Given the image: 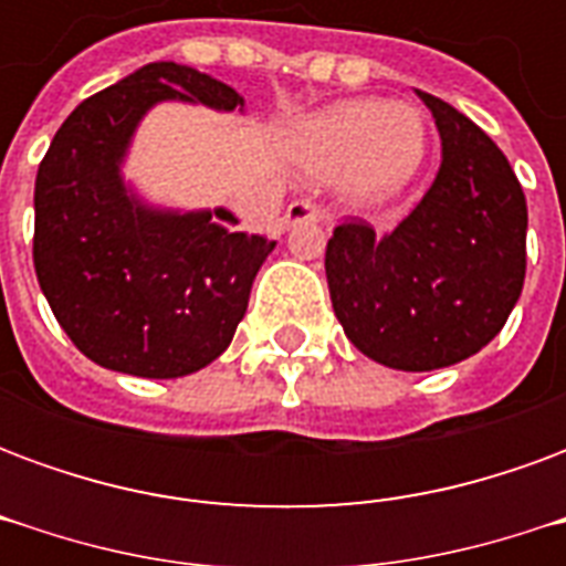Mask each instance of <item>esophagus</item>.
<instances>
[{"mask_svg":"<svg viewBox=\"0 0 566 566\" xmlns=\"http://www.w3.org/2000/svg\"><path fill=\"white\" fill-rule=\"evenodd\" d=\"M318 221H324V211H321L315 202H308V199H294V202L287 206V211H284V223H287V227Z\"/></svg>","mask_w":566,"mask_h":566,"instance_id":"esophagus-1","label":"esophagus"}]
</instances>
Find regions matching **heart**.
<instances>
[{"label":"heart","instance_id":"1","mask_svg":"<svg viewBox=\"0 0 566 566\" xmlns=\"http://www.w3.org/2000/svg\"><path fill=\"white\" fill-rule=\"evenodd\" d=\"M291 145L308 178H339L348 202L376 206L416 178L427 154V129L412 105L343 99L300 120Z\"/></svg>","mask_w":566,"mask_h":566}]
</instances>
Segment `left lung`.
<instances>
[{
	"instance_id": "8db88e82",
	"label": "left lung",
	"mask_w": 566,
	"mask_h": 566,
	"mask_svg": "<svg viewBox=\"0 0 566 566\" xmlns=\"http://www.w3.org/2000/svg\"><path fill=\"white\" fill-rule=\"evenodd\" d=\"M416 93L442 142L433 185L391 233L343 223L324 254L345 336L403 373L482 352L518 303L527 263V202L510 160L458 108Z\"/></svg>"
}]
</instances>
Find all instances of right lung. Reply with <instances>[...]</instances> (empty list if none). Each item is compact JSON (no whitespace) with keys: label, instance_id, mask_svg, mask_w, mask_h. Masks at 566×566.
<instances>
[{"label":"right lung","instance_id":"obj_1","mask_svg":"<svg viewBox=\"0 0 566 566\" xmlns=\"http://www.w3.org/2000/svg\"><path fill=\"white\" fill-rule=\"evenodd\" d=\"M157 103L245 112L230 84L172 60L84 99L35 175L32 260L81 355L139 379H178L233 343L275 242L233 233L239 221L223 206L160 209L127 185L129 145Z\"/></svg>","mask_w":566,"mask_h":566}]
</instances>
